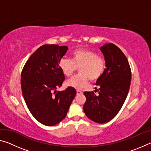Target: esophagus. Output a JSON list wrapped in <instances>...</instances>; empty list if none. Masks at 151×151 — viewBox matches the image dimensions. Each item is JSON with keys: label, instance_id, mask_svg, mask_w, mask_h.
Instances as JSON below:
<instances>
[{"label": "esophagus", "instance_id": "1", "mask_svg": "<svg viewBox=\"0 0 151 151\" xmlns=\"http://www.w3.org/2000/svg\"><path fill=\"white\" fill-rule=\"evenodd\" d=\"M83 93V92L80 90H76V94H81Z\"/></svg>", "mask_w": 151, "mask_h": 151}]
</instances>
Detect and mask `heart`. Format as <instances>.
Returning a JSON list of instances; mask_svg holds the SVG:
<instances>
[{"mask_svg": "<svg viewBox=\"0 0 151 151\" xmlns=\"http://www.w3.org/2000/svg\"><path fill=\"white\" fill-rule=\"evenodd\" d=\"M59 67L66 77H70L78 68L80 74L66 81V85L81 89L88 85L89 79L94 82L101 77L105 70L106 61L95 52L79 48L73 52L72 60L61 58Z\"/></svg>", "mask_w": 151, "mask_h": 151, "instance_id": "1", "label": "heart"}]
</instances>
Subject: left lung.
<instances>
[{
  "label": "left lung",
  "instance_id": "obj_1",
  "mask_svg": "<svg viewBox=\"0 0 151 151\" xmlns=\"http://www.w3.org/2000/svg\"><path fill=\"white\" fill-rule=\"evenodd\" d=\"M100 50L106 61V68L96 82L94 92H85L86 102L83 110L86 116L97 123H106L121 110L129 93L131 70L126 56L112 43L104 45Z\"/></svg>",
  "mask_w": 151,
  "mask_h": 151
}]
</instances>
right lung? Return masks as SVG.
<instances>
[{
    "label": "right lung",
    "mask_w": 151,
    "mask_h": 151,
    "mask_svg": "<svg viewBox=\"0 0 151 151\" xmlns=\"http://www.w3.org/2000/svg\"><path fill=\"white\" fill-rule=\"evenodd\" d=\"M68 50L66 46L45 45L25 63L21 73V89L32 115L46 126H54L65 118L76 91L73 87L57 91L65 75L59 61Z\"/></svg>",
    "instance_id": "obj_1"
}]
</instances>
